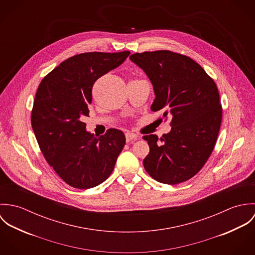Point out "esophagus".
Segmentation results:
<instances>
[{
	"mask_svg": "<svg viewBox=\"0 0 255 255\" xmlns=\"http://www.w3.org/2000/svg\"><path fill=\"white\" fill-rule=\"evenodd\" d=\"M138 138V136L134 133H131V132H127L126 133V139H127V142H130V141H134Z\"/></svg>",
	"mask_w": 255,
	"mask_h": 255,
	"instance_id": "esophagus-1",
	"label": "esophagus"
}]
</instances>
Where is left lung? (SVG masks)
Here are the masks:
<instances>
[{
  "mask_svg": "<svg viewBox=\"0 0 255 255\" xmlns=\"http://www.w3.org/2000/svg\"><path fill=\"white\" fill-rule=\"evenodd\" d=\"M130 61L150 79L153 112L172 117L169 133L143 136L149 154L146 172L157 182L177 184L195 176L211 155L218 137L222 106L214 80L192 59L167 50L135 53Z\"/></svg>",
  "mask_w": 255,
  "mask_h": 255,
  "instance_id": "8db88e82",
  "label": "left lung"
}]
</instances>
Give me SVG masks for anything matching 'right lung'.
<instances>
[{
  "instance_id": "add662e5",
  "label": "right lung",
  "mask_w": 255,
  "mask_h": 255,
  "mask_svg": "<svg viewBox=\"0 0 255 255\" xmlns=\"http://www.w3.org/2000/svg\"><path fill=\"white\" fill-rule=\"evenodd\" d=\"M130 53L90 52L69 58L39 84L31 126L39 147L60 178L87 189L106 181L126 144L122 130L110 128L99 137L86 131L95 81L122 65Z\"/></svg>"
}]
</instances>
